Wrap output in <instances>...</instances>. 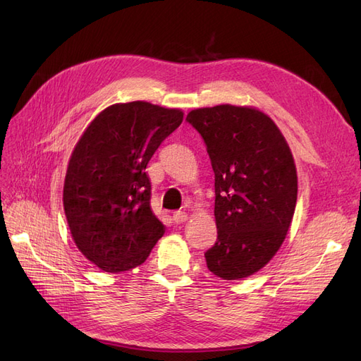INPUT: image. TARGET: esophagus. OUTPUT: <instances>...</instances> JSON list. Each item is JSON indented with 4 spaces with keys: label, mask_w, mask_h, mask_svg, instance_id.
Here are the masks:
<instances>
[{
    "label": "esophagus",
    "mask_w": 361,
    "mask_h": 361,
    "mask_svg": "<svg viewBox=\"0 0 361 361\" xmlns=\"http://www.w3.org/2000/svg\"><path fill=\"white\" fill-rule=\"evenodd\" d=\"M173 220H174V223H178V224L185 223L188 220V214L185 211H176L173 214Z\"/></svg>",
    "instance_id": "1"
}]
</instances>
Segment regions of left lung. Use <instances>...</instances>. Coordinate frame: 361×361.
Listing matches in <instances>:
<instances>
[{"mask_svg":"<svg viewBox=\"0 0 361 361\" xmlns=\"http://www.w3.org/2000/svg\"><path fill=\"white\" fill-rule=\"evenodd\" d=\"M188 122L203 137L215 173L216 243L204 253L223 280L256 274L285 243L297 204V167L285 135L255 106L195 108Z\"/></svg>","mask_w":361,"mask_h":361,"instance_id":"8db88e82","label":"left lung"}]
</instances>
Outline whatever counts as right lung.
Instances as JSON below:
<instances>
[{"instance_id":"1","label":"right lung","mask_w":361,"mask_h":361,"mask_svg":"<svg viewBox=\"0 0 361 361\" xmlns=\"http://www.w3.org/2000/svg\"><path fill=\"white\" fill-rule=\"evenodd\" d=\"M182 120L179 108L113 104L76 141L63 207L76 248L99 269L117 274L141 265L166 232L152 211L146 167Z\"/></svg>"}]
</instances>
